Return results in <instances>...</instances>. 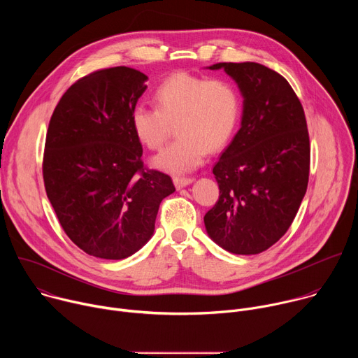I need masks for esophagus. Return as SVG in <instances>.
Instances as JSON below:
<instances>
[{"label": "esophagus", "instance_id": "34e87169", "mask_svg": "<svg viewBox=\"0 0 358 358\" xmlns=\"http://www.w3.org/2000/svg\"><path fill=\"white\" fill-rule=\"evenodd\" d=\"M194 182V178H187V177H174V185L177 189H181L189 184Z\"/></svg>", "mask_w": 358, "mask_h": 358}]
</instances>
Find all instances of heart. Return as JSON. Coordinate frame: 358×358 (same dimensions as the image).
I'll return each instance as SVG.
<instances>
[{"instance_id":"1","label":"heart","mask_w":358,"mask_h":358,"mask_svg":"<svg viewBox=\"0 0 358 358\" xmlns=\"http://www.w3.org/2000/svg\"><path fill=\"white\" fill-rule=\"evenodd\" d=\"M157 109L137 105L130 124L137 140L150 150L166 143L173 123L178 138L152 160L171 174L196 170L208 150L227 145L239 120L241 101L236 89L224 79L177 73L164 80L155 94Z\"/></svg>"}]
</instances>
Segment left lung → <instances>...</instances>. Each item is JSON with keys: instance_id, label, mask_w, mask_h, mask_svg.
<instances>
[{"instance_id": "left-lung-1", "label": "left lung", "mask_w": 358, "mask_h": 358, "mask_svg": "<svg viewBox=\"0 0 358 358\" xmlns=\"http://www.w3.org/2000/svg\"><path fill=\"white\" fill-rule=\"evenodd\" d=\"M243 97L241 129L214 166L220 199L203 217L208 236L235 255L261 253L292 225L308 189L310 143L300 100L278 72L221 62Z\"/></svg>"}]
</instances>
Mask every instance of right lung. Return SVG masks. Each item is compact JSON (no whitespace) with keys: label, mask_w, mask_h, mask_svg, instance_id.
<instances>
[{"label":"right lung","mask_w":358,"mask_h":358,"mask_svg":"<svg viewBox=\"0 0 358 358\" xmlns=\"http://www.w3.org/2000/svg\"><path fill=\"white\" fill-rule=\"evenodd\" d=\"M148 78L131 68L93 72L75 82L50 117L46 195L71 241L101 259H124L155 234L170 176L144 170L130 115Z\"/></svg>","instance_id":"add662e5"}]
</instances>
